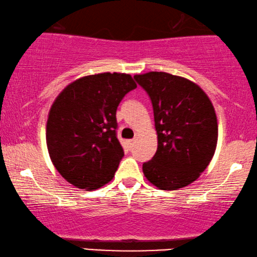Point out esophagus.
Returning a JSON list of instances; mask_svg holds the SVG:
<instances>
[{"label":"esophagus","instance_id":"34e87169","mask_svg":"<svg viewBox=\"0 0 257 257\" xmlns=\"http://www.w3.org/2000/svg\"><path fill=\"white\" fill-rule=\"evenodd\" d=\"M135 142H136V140H135V139L127 140V145H128V147H130V149H131V147L133 146V144H135Z\"/></svg>","mask_w":257,"mask_h":257}]
</instances>
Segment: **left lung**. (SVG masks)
I'll return each mask as SVG.
<instances>
[{"label":"left lung","instance_id":"left-lung-1","mask_svg":"<svg viewBox=\"0 0 257 257\" xmlns=\"http://www.w3.org/2000/svg\"><path fill=\"white\" fill-rule=\"evenodd\" d=\"M153 107L158 149L143 164L147 180L164 191L195 181L215 152L217 121L212 101L191 80L166 72L136 75Z\"/></svg>","mask_w":257,"mask_h":257}]
</instances>
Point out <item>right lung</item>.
Segmentation results:
<instances>
[{
  "instance_id": "obj_1",
  "label": "right lung",
  "mask_w": 257,
  "mask_h": 257,
  "mask_svg": "<svg viewBox=\"0 0 257 257\" xmlns=\"http://www.w3.org/2000/svg\"><path fill=\"white\" fill-rule=\"evenodd\" d=\"M137 84L126 73H98L77 79L49 112L47 145L59 174L78 188L111 181L124 150L117 138V108Z\"/></svg>"
}]
</instances>
